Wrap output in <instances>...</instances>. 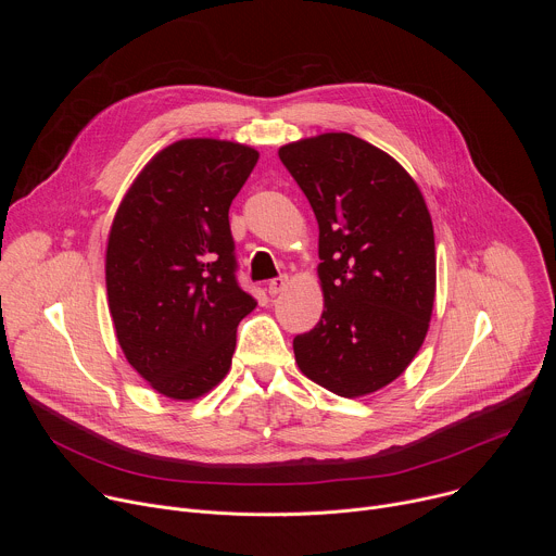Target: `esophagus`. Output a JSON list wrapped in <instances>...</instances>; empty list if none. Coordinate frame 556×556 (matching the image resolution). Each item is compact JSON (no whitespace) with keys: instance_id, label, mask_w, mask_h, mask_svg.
<instances>
[{"instance_id":"34e87169","label":"esophagus","mask_w":556,"mask_h":556,"mask_svg":"<svg viewBox=\"0 0 556 556\" xmlns=\"http://www.w3.org/2000/svg\"><path fill=\"white\" fill-rule=\"evenodd\" d=\"M286 286H288V277H286V275H281V277H277V279H270L266 290H268V294H270V296H275V294L283 292V290H286Z\"/></svg>"}]
</instances>
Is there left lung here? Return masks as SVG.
Wrapping results in <instances>:
<instances>
[{"instance_id": "left-lung-1", "label": "left lung", "mask_w": 556, "mask_h": 556, "mask_svg": "<svg viewBox=\"0 0 556 556\" xmlns=\"http://www.w3.org/2000/svg\"><path fill=\"white\" fill-rule=\"evenodd\" d=\"M279 157L319 222L324 314L294 337V361L316 384L361 399L425 343L435 299L427 202L399 161L345 131L288 142Z\"/></svg>"}]
</instances>
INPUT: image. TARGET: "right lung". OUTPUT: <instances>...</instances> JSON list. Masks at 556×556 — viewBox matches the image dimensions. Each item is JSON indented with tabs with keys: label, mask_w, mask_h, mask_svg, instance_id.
<instances>
[{
	"label": "right lung",
	"mask_w": 556,
	"mask_h": 556,
	"mask_svg": "<svg viewBox=\"0 0 556 556\" xmlns=\"http://www.w3.org/2000/svg\"><path fill=\"white\" fill-rule=\"evenodd\" d=\"M260 151L185 138L157 151L114 215L105 283L127 363L157 393L195 401L230 369L257 301L237 286L228 208Z\"/></svg>",
	"instance_id": "add662e5"
}]
</instances>
